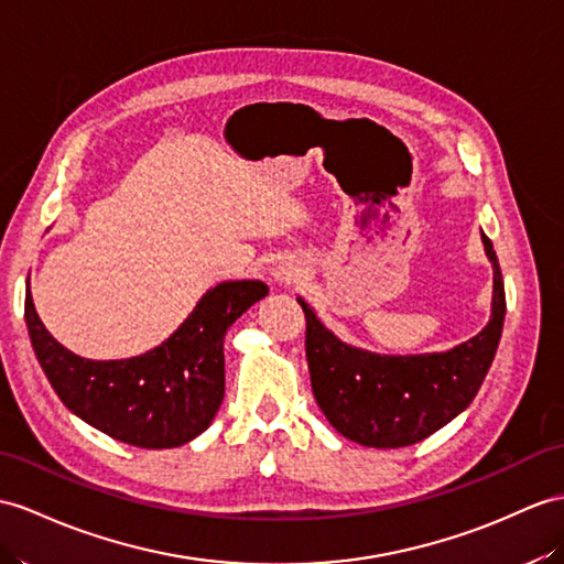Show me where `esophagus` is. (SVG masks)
Wrapping results in <instances>:
<instances>
[{
  "label": "esophagus",
  "instance_id": "esophagus-1",
  "mask_svg": "<svg viewBox=\"0 0 564 564\" xmlns=\"http://www.w3.org/2000/svg\"><path fill=\"white\" fill-rule=\"evenodd\" d=\"M272 278L278 280L280 284H292L301 278V268L294 263V260H280V263H274L272 268Z\"/></svg>",
  "mask_w": 564,
  "mask_h": 564
}]
</instances>
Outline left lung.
Returning a JSON list of instances; mask_svg holds the SVG:
<instances>
[{
  "label": "left lung",
  "instance_id": "8db88e82",
  "mask_svg": "<svg viewBox=\"0 0 564 564\" xmlns=\"http://www.w3.org/2000/svg\"><path fill=\"white\" fill-rule=\"evenodd\" d=\"M492 263V311L488 325L449 351L388 356L337 339L318 315L306 313L311 388L329 425L349 441L390 449L433 435L471 404L496 359L505 321V284L490 239L480 231Z\"/></svg>",
  "mask_w": 564,
  "mask_h": 564
}]
</instances>
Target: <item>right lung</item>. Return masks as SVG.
I'll use <instances>...</instances> for the list:
<instances>
[{
    "instance_id": "obj_1",
    "label": "right lung",
    "mask_w": 564,
    "mask_h": 564,
    "mask_svg": "<svg viewBox=\"0 0 564 564\" xmlns=\"http://www.w3.org/2000/svg\"><path fill=\"white\" fill-rule=\"evenodd\" d=\"M268 294L260 280L223 282L203 294L160 347L93 361L62 347L25 292V325L40 366L64 406L119 443L145 449L186 445L213 423L225 397V335Z\"/></svg>"
}]
</instances>
